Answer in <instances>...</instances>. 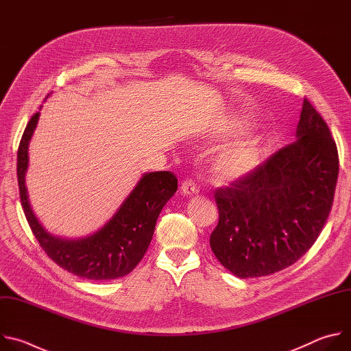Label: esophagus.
I'll return each mask as SVG.
<instances>
[{
	"label": "esophagus",
	"mask_w": 351,
	"mask_h": 351,
	"mask_svg": "<svg viewBox=\"0 0 351 351\" xmlns=\"http://www.w3.org/2000/svg\"><path fill=\"white\" fill-rule=\"evenodd\" d=\"M180 193L184 195H193V194L198 193V187L195 186V183L191 179H186L180 186Z\"/></svg>",
	"instance_id": "1"
}]
</instances>
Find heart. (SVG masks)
I'll return each instance as SVG.
<instances>
[{
  "instance_id": "1",
  "label": "heart",
  "mask_w": 351,
  "mask_h": 351,
  "mask_svg": "<svg viewBox=\"0 0 351 351\" xmlns=\"http://www.w3.org/2000/svg\"><path fill=\"white\" fill-rule=\"evenodd\" d=\"M243 128L230 126L228 133H239ZM267 157L265 143L256 136L241 137L225 145L213 162V173L221 182H230L256 171Z\"/></svg>"
}]
</instances>
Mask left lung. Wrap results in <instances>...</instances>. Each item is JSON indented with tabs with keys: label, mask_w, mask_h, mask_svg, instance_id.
I'll use <instances>...</instances> for the list:
<instances>
[{
	"label": "left lung",
	"mask_w": 351,
	"mask_h": 351,
	"mask_svg": "<svg viewBox=\"0 0 351 351\" xmlns=\"http://www.w3.org/2000/svg\"><path fill=\"white\" fill-rule=\"evenodd\" d=\"M297 140L230 187H219L210 237L218 261L239 278L267 276L302 258L330 213L339 156L330 130L304 98Z\"/></svg>",
	"instance_id": "left-lung-1"
}]
</instances>
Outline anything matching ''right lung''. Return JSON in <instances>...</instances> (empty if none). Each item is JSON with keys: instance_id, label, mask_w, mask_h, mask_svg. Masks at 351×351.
<instances>
[{"instance_id": "right-lung-1", "label": "right lung", "mask_w": 351, "mask_h": 351, "mask_svg": "<svg viewBox=\"0 0 351 351\" xmlns=\"http://www.w3.org/2000/svg\"><path fill=\"white\" fill-rule=\"evenodd\" d=\"M40 112L29 121L18 148V184L21 203L38 244L65 271L91 280H110L128 275L144 257L152 243L158 215L178 190L172 172H148L126 197L114 217L95 233L83 239H64L48 233L36 218L25 183L29 143Z\"/></svg>"}]
</instances>
